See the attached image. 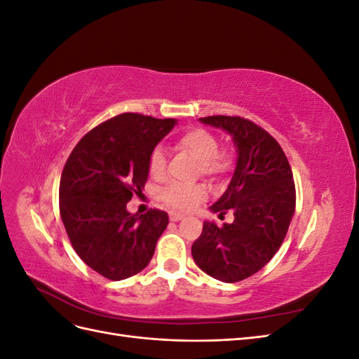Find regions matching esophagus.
<instances>
[{"label":"esophagus","mask_w":359,"mask_h":359,"mask_svg":"<svg viewBox=\"0 0 359 359\" xmlns=\"http://www.w3.org/2000/svg\"><path fill=\"white\" fill-rule=\"evenodd\" d=\"M169 219H170V222H180V220L184 219V215L182 214H177V212H170L169 214Z\"/></svg>","instance_id":"obj_1"}]
</instances>
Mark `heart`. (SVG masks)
Segmentation results:
<instances>
[{"label": "heart", "instance_id": "1", "mask_svg": "<svg viewBox=\"0 0 359 359\" xmlns=\"http://www.w3.org/2000/svg\"><path fill=\"white\" fill-rule=\"evenodd\" d=\"M178 148L191 156L199 163L203 177L211 180L219 178L231 168L232 156L227 151H219V140L205 128H191L178 139ZM166 172V156L160 147L154 148L149 156V173L153 178L160 180ZM161 201L169 210L177 212H187L196 208L203 201L205 190L201 186L184 187L170 184L160 193Z\"/></svg>", "mask_w": 359, "mask_h": 359}]
</instances>
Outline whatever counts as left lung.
Here are the masks:
<instances>
[{
    "label": "left lung",
    "instance_id": "obj_1",
    "mask_svg": "<svg viewBox=\"0 0 359 359\" xmlns=\"http://www.w3.org/2000/svg\"><path fill=\"white\" fill-rule=\"evenodd\" d=\"M233 140L236 166L222 198L210 206L219 215L233 212L222 227L203 222L191 245L196 265L215 280L235 283L256 274L277 253L295 212V184L277 140L240 116L199 118Z\"/></svg>",
    "mask_w": 359,
    "mask_h": 359
}]
</instances>
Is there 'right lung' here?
Here are the masks:
<instances>
[{
  "label": "right lung",
  "mask_w": 359,
  "mask_h": 359,
  "mask_svg": "<svg viewBox=\"0 0 359 359\" xmlns=\"http://www.w3.org/2000/svg\"><path fill=\"white\" fill-rule=\"evenodd\" d=\"M177 119L121 114L86 133L72 151L60 181V214L74 252L103 277L140 273L154 255L169 217L127 211L142 193L149 156Z\"/></svg>",
  "instance_id": "add662e5"
}]
</instances>
